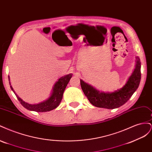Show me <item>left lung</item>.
<instances>
[{
    "instance_id": "1",
    "label": "left lung",
    "mask_w": 152,
    "mask_h": 152,
    "mask_svg": "<svg viewBox=\"0 0 152 152\" xmlns=\"http://www.w3.org/2000/svg\"><path fill=\"white\" fill-rule=\"evenodd\" d=\"M134 71L122 88L111 93L99 91L82 79L81 88L89 102L95 107L107 109L117 108L125 104L138 88L141 80V62L136 56Z\"/></svg>"
}]
</instances>
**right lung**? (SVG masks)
<instances>
[{
    "instance_id": "add662e5",
    "label": "right lung",
    "mask_w": 152,
    "mask_h": 152,
    "mask_svg": "<svg viewBox=\"0 0 152 152\" xmlns=\"http://www.w3.org/2000/svg\"><path fill=\"white\" fill-rule=\"evenodd\" d=\"M72 77V73H70V74L66 75L59 78L58 81H56V83L54 84L53 87L52 93L50 94L49 97L47 99H45L43 101V102L37 104H29L24 102L23 100L21 99L19 96L16 94L15 91H14L11 85L10 82V84L11 90L16 96L18 99L19 100L20 103L26 109L30 110V111H34L37 112H45L53 110L58 107L59 103H61L62 100L64 91H65L66 87L68 84V82L70 81ZM10 80V76H9V81Z\"/></svg>"
}]
</instances>
